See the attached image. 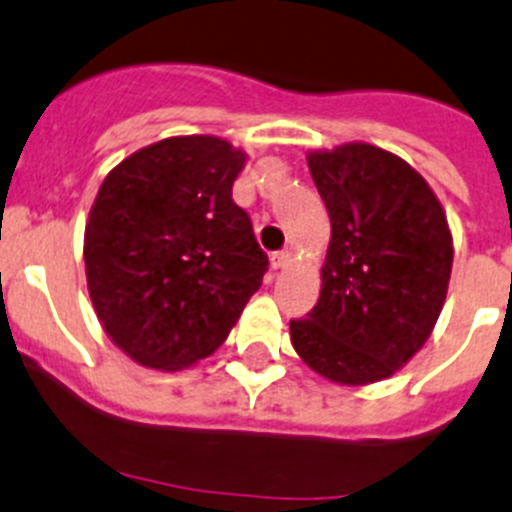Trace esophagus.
I'll use <instances>...</instances> for the list:
<instances>
[{"label": "esophagus", "mask_w": 512, "mask_h": 512, "mask_svg": "<svg viewBox=\"0 0 512 512\" xmlns=\"http://www.w3.org/2000/svg\"><path fill=\"white\" fill-rule=\"evenodd\" d=\"M291 258H293L291 251H278V254L271 256V266L276 268V271H281V268H286L288 263H291Z\"/></svg>", "instance_id": "34e87169"}]
</instances>
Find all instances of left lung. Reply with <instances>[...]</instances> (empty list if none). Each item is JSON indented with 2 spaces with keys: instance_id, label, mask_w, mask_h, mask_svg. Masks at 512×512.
<instances>
[{
  "instance_id": "obj_1",
  "label": "left lung",
  "mask_w": 512,
  "mask_h": 512,
  "mask_svg": "<svg viewBox=\"0 0 512 512\" xmlns=\"http://www.w3.org/2000/svg\"><path fill=\"white\" fill-rule=\"evenodd\" d=\"M331 219L321 296L291 321L308 368L341 386L393 376L428 341L448 293L453 236L433 189L371 144L308 154Z\"/></svg>"
}]
</instances>
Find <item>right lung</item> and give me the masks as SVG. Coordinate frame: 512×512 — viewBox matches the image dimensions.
I'll list each match as a JSON object with an SVG mask.
<instances>
[{
    "instance_id": "1",
    "label": "right lung",
    "mask_w": 512,
    "mask_h": 512,
    "mask_svg": "<svg viewBox=\"0 0 512 512\" xmlns=\"http://www.w3.org/2000/svg\"><path fill=\"white\" fill-rule=\"evenodd\" d=\"M246 154L171 136L106 174L84 231L86 286L106 336L146 368L179 371L226 341L268 256L231 199Z\"/></svg>"
}]
</instances>
